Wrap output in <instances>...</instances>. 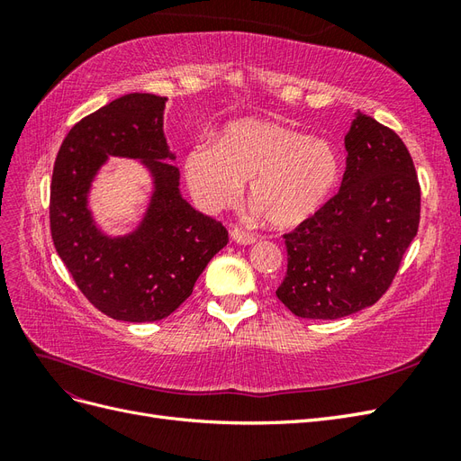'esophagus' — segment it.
Masks as SVG:
<instances>
[{
	"label": "esophagus",
	"mask_w": 461,
	"mask_h": 461,
	"mask_svg": "<svg viewBox=\"0 0 461 461\" xmlns=\"http://www.w3.org/2000/svg\"><path fill=\"white\" fill-rule=\"evenodd\" d=\"M230 239H232L236 244H242V246H249V244H254V242L258 240L254 234H248V232L240 230V229H232V230H230Z\"/></svg>",
	"instance_id": "esophagus-1"
}]
</instances>
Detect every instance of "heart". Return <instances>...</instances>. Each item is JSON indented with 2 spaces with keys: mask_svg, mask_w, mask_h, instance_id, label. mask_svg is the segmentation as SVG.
<instances>
[{
  "mask_svg": "<svg viewBox=\"0 0 461 461\" xmlns=\"http://www.w3.org/2000/svg\"><path fill=\"white\" fill-rule=\"evenodd\" d=\"M190 192L205 209L240 196L276 229L296 227L323 207L342 176L337 148L276 121L244 119L222 131L217 144L194 146L185 159Z\"/></svg>",
  "mask_w": 461,
  "mask_h": 461,
  "instance_id": "b5f03b06",
  "label": "heart"
}]
</instances>
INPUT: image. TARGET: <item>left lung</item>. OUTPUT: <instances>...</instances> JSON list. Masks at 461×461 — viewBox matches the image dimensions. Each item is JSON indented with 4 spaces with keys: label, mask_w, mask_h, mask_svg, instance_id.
Segmentation results:
<instances>
[{
    "label": "left lung",
    "mask_w": 461,
    "mask_h": 461,
    "mask_svg": "<svg viewBox=\"0 0 461 461\" xmlns=\"http://www.w3.org/2000/svg\"><path fill=\"white\" fill-rule=\"evenodd\" d=\"M344 146L337 196L285 234L288 267L276 298L303 319H340L373 305L420 227V180L402 138L357 111Z\"/></svg>",
    "instance_id": "1"
}]
</instances>
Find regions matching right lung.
I'll return each instance as SVG.
<instances>
[{
    "label": "right lung",
    "instance_id": "obj_1",
    "mask_svg": "<svg viewBox=\"0 0 461 461\" xmlns=\"http://www.w3.org/2000/svg\"><path fill=\"white\" fill-rule=\"evenodd\" d=\"M165 102L138 92L117 97L68 131L53 165V246L94 308L129 323L171 315L229 242L227 229L178 190L175 153L163 134ZM109 155L140 158L154 178L147 215L124 237L104 235L87 207L93 178Z\"/></svg>",
    "mask_w": 461,
    "mask_h": 461
}]
</instances>
